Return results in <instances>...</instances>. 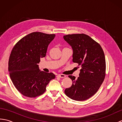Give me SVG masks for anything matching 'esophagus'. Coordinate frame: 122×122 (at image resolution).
I'll return each mask as SVG.
<instances>
[{"label": "esophagus", "instance_id": "1", "mask_svg": "<svg viewBox=\"0 0 122 122\" xmlns=\"http://www.w3.org/2000/svg\"><path fill=\"white\" fill-rule=\"evenodd\" d=\"M57 77H60V78H63V77H65L66 76L64 74H58L57 76Z\"/></svg>", "mask_w": 122, "mask_h": 122}]
</instances>
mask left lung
Segmentation results:
<instances>
[{"instance_id": "left-lung-1", "label": "left lung", "mask_w": 122, "mask_h": 122, "mask_svg": "<svg viewBox=\"0 0 122 122\" xmlns=\"http://www.w3.org/2000/svg\"><path fill=\"white\" fill-rule=\"evenodd\" d=\"M63 38L73 50L72 61L81 66L77 78L69 76L73 82L64 93L73 100H86L95 94L104 80V52L100 44L83 33L66 35Z\"/></svg>"}]
</instances>
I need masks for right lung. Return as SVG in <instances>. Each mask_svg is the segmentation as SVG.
Masks as SVG:
<instances>
[{"label":"right lung","mask_w":122,"mask_h":122,"mask_svg":"<svg viewBox=\"0 0 122 122\" xmlns=\"http://www.w3.org/2000/svg\"><path fill=\"white\" fill-rule=\"evenodd\" d=\"M56 35L34 32L15 44L10 55L8 71L13 84L25 97H35L46 91L56 77L53 73L40 71L38 63L46 56L49 44Z\"/></svg>","instance_id":"1"}]
</instances>
